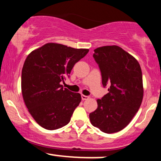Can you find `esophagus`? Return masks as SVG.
Wrapping results in <instances>:
<instances>
[{"label": "esophagus", "instance_id": "1", "mask_svg": "<svg viewBox=\"0 0 161 161\" xmlns=\"http://www.w3.org/2000/svg\"><path fill=\"white\" fill-rule=\"evenodd\" d=\"M88 96H86V95H82V99L83 100V101H85V100H87L88 99Z\"/></svg>", "mask_w": 161, "mask_h": 161}]
</instances>
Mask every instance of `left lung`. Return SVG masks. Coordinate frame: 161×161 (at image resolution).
I'll list each match as a JSON object with an SVG mask.
<instances>
[{"label": "left lung", "instance_id": "obj_1", "mask_svg": "<svg viewBox=\"0 0 161 161\" xmlns=\"http://www.w3.org/2000/svg\"><path fill=\"white\" fill-rule=\"evenodd\" d=\"M103 86L108 93L97 99V108L89 114L91 123L105 133L121 131L138 112L143 99L141 66L134 57L116 45L94 50Z\"/></svg>", "mask_w": 161, "mask_h": 161}]
</instances>
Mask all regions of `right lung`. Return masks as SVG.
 Instances as JSON below:
<instances>
[{
	"instance_id": "obj_1",
	"label": "right lung",
	"mask_w": 161,
	"mask_h": 161,
	"mask_svg": "<svg viewBox=\"0 0 161 161\" xmlns=\"http://www.w3.org/2000/svg\"><path fill=\"white\" fill-rule=\"evenodd\" d=\"M88 51L47 43L28 55L22 69V94L29 112L43 128L54 130L69 123L82 97L63 88L61 82Z\"/></svg>"
}]
</instances>
